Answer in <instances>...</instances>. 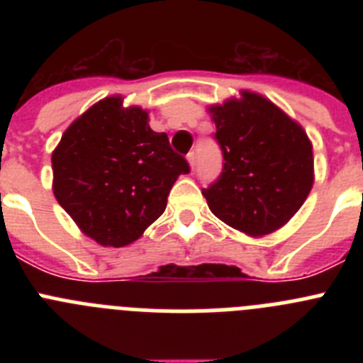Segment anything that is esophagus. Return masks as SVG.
Returning a JSON list of instances; mask_svg holds the SVG:
<instances>
[{"instance_id": "34e87169", "label": "esophagus", "mask_w": 363, "mask_h": 363, "mask_svg": "<svg viewBox=\"0 0 363 363\" xmlns=\"http://www.w3.org/2000/svg\"><path fill=\"white\" fill-rule=\"evenodd\" d=\"M187 162L189 165H191L192 171H194V167H196V152H194V150H191V152L187 154Z\"/></svg>"}]
</instances>
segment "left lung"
Instances as JSON below:
<instances>
[{"instance_id": "1", "label": "left lung", "mask_w": 363, "mask_h": 363, "mask_svg": "<svg viewBox=\"0 0 363 363\" xmlns=\"http://www.w3.org/2000/svg\"><path fill=\"white\" fill-rule=\"evenodd\" d=\"M240 94L209 107L225 163L201 194L227 225L264 236L285 225L309 196L313 145L306 130L267 98Z\"/></svg>"}]
</instances>
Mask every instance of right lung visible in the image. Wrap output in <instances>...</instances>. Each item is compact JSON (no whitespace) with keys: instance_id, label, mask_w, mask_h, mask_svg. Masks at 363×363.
Returning a JSON list of instances; mask_svg holds the SVG:
<instances>
[{"instance_id":"1","label":"right lung","mask_w":363,"mask_h":363,"mask_svg":"<svg viewBox=\"0 0 363 363\" xmlns=\"http://www.w3.org/2000/svg\"><path fill=\"white\" fill-rule=\"evenodd\" d=\"M191 171L149 127V112L121 96L92 105L52 152V191L76 225L99 245L133 243L158 220L179 174Z\"/></svg>"}]
</instances>
